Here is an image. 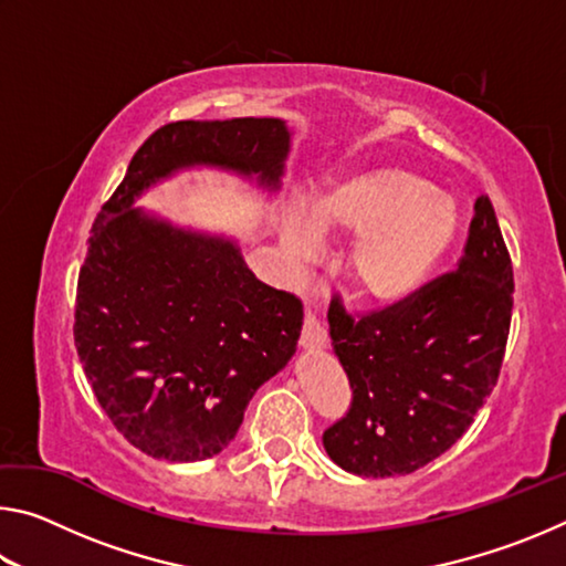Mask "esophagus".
I'll return each mask as SVG.
<instances>
[{
  "mask_svg": "<svg viewBox=\"0 0 566 566\" xmlns=\"http://www.w3.org/2000/svg\"><path fill=\"white\" fill-rule=\"evenodd\" d=\"M302 347L304 349H324V347H327V329H324V324L317 317H314L312 312H306V317H304Z\"/></svg>",
  "mask_w": 566,
  "mask_h": 566,
  "instance_id": "obj_1",
  "label": "esophagus"
}]
</instances>
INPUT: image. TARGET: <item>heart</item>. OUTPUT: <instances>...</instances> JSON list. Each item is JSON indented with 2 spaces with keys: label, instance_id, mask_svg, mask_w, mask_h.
I'll list each match as a JSON object with an SVG mask.
<instances>
[{
  "label": "heart",
  "instance_id": "1",
  "mask_svg": "<svg viewBox=\"0 0 566 566\" xmlns=\"http://www.w3.org/2000/svg\"><path fill=\"white\" fill-rule=\"evenodd\" d=\"M306 227L317 237H359L344 262L352 292L364 304L395 306L415 296L442 262L459 209L415 171L377 167L312 199ZM284 244L296 260L312 254V234L300 222H286Z\"/></svg>",
  "mask_w": 566,
  "mask_h": 566
}]
</instances>
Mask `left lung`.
I'll return each mask as SVG.
<instances>
[{
    "label": "left lung",
    "mask_w": 566,
    "mask_h": 566,
    "mask_svg": "<svg viewBox=\"0 0 566 566\" xmlns=\"http://www.w3.org/2000/svg\"><path fill=\"white\" fill-rule=\"evenodd\" d=\"M514 276L490 197L474 205L464 256L407 302L352 319L329 304V337L352 407L324 432L334 464L359 476H401L462 437L500 377Z\"/></svg>",
    "instance_id": "8db88e82"
}]
</instances>
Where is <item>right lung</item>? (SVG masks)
<instances>
[{
    "label": "right lung",
    "mask_w": 566,
    "mask_h": 566,
    "mask_svg": "<svg viewBox=\"0 0 566 566\" xmlns=\"http://www.w3.org/2000/svg\"><path fill=\"white\" fill-rule=\"evenodd\" d=\"M290 147L276 117L167 124L94 219L76 352L112 424L149 457L202 462L227 449L254 391L294 357L304 312L294 294L256 280L237 239L175 224L137 199L195 167L274 195Z\"/></svg>",
    "instance_id": "add662e5"
}]
</instances>
